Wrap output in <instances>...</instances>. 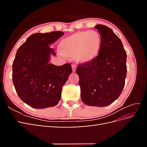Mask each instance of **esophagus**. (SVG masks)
<instances>
[{
  "instance_id": "esophagus-1",
  "label": "esophagus",
  "mask_w": 147,
  "mask_h": 147,
  "mask_svg": "<svg viewBox=\"0 0 147 147\" xmlns=\"http://www.w3.org/2000/svg\"><path fill=\"white\" fill-rule=\"evenodd\" d=\"M72 71L74 72H75L76 71V66H75L74 64L72 65Z\"/></svg>"
}]
</instances>
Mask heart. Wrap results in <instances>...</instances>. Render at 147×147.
<instances>
[{
    "mask_svg": "<svg viewBox=\"0 0 147 147\" xmlns=\"http://www.w3.org/2000/svg\"><path fill=\"white\" fill-rule=\"evenodd\" d=\"M102 45V37L98 32L80 31L62 40L58 49L64 56H76L78 63L88 64L94 61L99 56Z\"/></svg>",
    "mask_w": 147,
    "mask_h": 147,
    "instance_id": "b5f03b06",
    "label": "heart"
}]
</instances>
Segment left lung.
Returning <instances> with one entry per match:
<instances>
[{
	"instance_id": "obj_1",
	"label": "left lung",
	"mask_w": 147,
	"mask_h": 147,
	"mask_svg": "<svg viewBox=\"0 0 147 147\" xmlns=\"http://www.w3.org/2000/svg\"><path fill=\"white\" fill-rule=\"evenodd\" d=\"M102 45L99 56L92 63L77 68L81 99L90 106H107L117 100L125 84L126 52L120 38L112 29L97 24Z\"/></svg>"
}]
</instances>
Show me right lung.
<instances>
[{
	"mask_svg": "<svg viewBox=\"0 0 147 147\" xmlns=\"http://www.w3.org/2000/svg\"><path fill=\"white\" fill-rule=\"evenodd\" d=\"M64 34L61 31L33 34L18 49L12 65L13 82L20 98L31 107H51L61 99L72 69L70 64H50L51 55L56 56L50 45Z\"/></svg>",
	"mask_w": 147,
	"mask_h": 147,
	"instance_id": "add662e5",
	"label": "right lung"
}]
</instances>
